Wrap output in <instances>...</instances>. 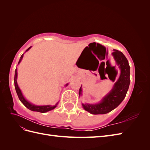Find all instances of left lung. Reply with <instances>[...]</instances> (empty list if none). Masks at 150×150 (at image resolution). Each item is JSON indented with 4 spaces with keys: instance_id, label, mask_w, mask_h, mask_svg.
I'll list each match as a JSON object with an SVG mask.
<instances>
[{
    "instance_id": "8db88e82",
    "label": "left lung",
    "mask_w": 150,
    "mask_h": 150,
    "mask_svg": "<svg viewBox=\"0 0 150 150\" xmlns=\"http://www.w3.org/2000/svg\"><path fill=\"white\" fill-rule=\"evenodd\" d=\"M113 51L114 52L112 53V56L120 69V76L111 90L102 98L100 102L96 104H82L84 110L91 114L103 115L111 111L123 101L128 90L130 84V67L128 61L121 52L116 49ZM117 74L113 79L110 78L112 82L115 81ZM100 76L101 77V74ZM79 96L82 95V86L79 89Z\"/></svg>"
}]
</instances>
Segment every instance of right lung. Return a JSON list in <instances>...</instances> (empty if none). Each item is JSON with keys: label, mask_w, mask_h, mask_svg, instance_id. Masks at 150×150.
Segmentation results:
<instances>
[{"label": "right lung", "mask_w": 150, "mask_h": 150, "mask_svg": "<svg viewBox=\"0 0 150 150\" xmlns=\"http://www.w3.org/2000/svg\"><path fill=\"white\" fill-rule=\"evenodd\" d=\"M31 48V46L30 47H29L28 49L26 50L25 52H28L29 50ZM24 52V53H25ZM24 54H22V55L20 57V59L19 62H18V64H20V62H21L22 58H23L24 56ZM17 69L16 67V69L15 70V76H14V85H15V89L16 91V93L17 94V96L19 97L20 101H21V103L24 104V105L27 108H28L29 110L33 111H37V112H46L47 111H51L52 110H54V108H55L57 105L58 103H57L54 106H51V105H42V106H38V105H35V104H32L31 103H30L29 101H28L27 99L24 98V96H23V94H22V92H21V90L20 89L19 86L17 84ZM68 85V83L66 84V86H67Z\"/></svg>", "instance_id": "add662e5"}]
</instances>
